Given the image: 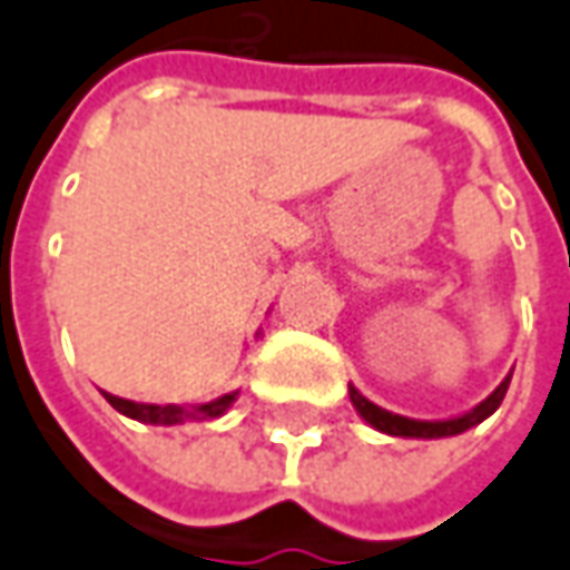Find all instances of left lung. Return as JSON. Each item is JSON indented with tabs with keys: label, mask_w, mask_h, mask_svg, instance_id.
<instances>
[{
	"label": "left lung",
	"mask_w": 570,
	"mask_h": 570,
	"mask_svg": "<svg viewBox=\"0 0 570 570\" xmlns=\"http://www.w3.org/2000/svg\"><path fill=\"white\" fill-rule=\"evenodd\" d=\"M508 384H511V372L504 375V382H501L485 401L476 403L470 413L451 416V420H410V416H401V413H391V410H382L379 403H372L368 397H363L353 384H350V401L356 406V413H360L372 429L384 432V435H397V439H448V435H461L466 429L480 425L482 420H489V416L501 406V401H504Z\"/></svg>",
	"instance_id": "8db88e82"
}]
</instances>
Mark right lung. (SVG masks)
<instances>
[{"label":"right lung","mask_w":570,"mask_h":570,"mask_svg":"<svg viewBox=\"0 0 570 570\" xmlns=\"http://www.w3.org/2000/svg\"><path fill=\"white\" fill-rule=\"evenodd\" d=\"M104 397L109 401L112 410H119L122 416L128 420H138V422H148V425H183L188 420H217V416H224L226 410L233 406V401L239 397V391H229L224 397H217V401L210 403H198V406H179V403H135L126 401V397H116V394H107L104 391Z\"/></svg>","instance_id":"add662e5"}]
</instances>
